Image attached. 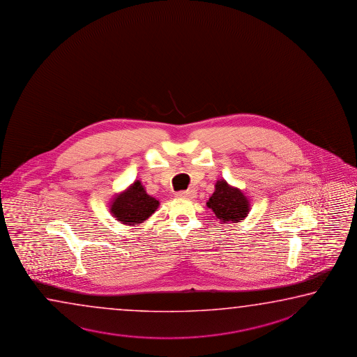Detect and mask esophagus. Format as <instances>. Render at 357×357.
I'll return each mask as SVG.
<instances>
[{"mask_svg": "<svg viewBox=\"0 0 357 357\" xmlns=\"http://www.w3.org/2000/svg\"><path fill=\"white\" fill-rule=\"evenodd\" d=\"M176 197L177 199H194V197H196V192H195L194 190L180 191V192H176Z\"/></svg>", "mask_w": 357, "mask_h": 357, "instance_id": "obj_1", "label": "esophagus"}]
</instances>
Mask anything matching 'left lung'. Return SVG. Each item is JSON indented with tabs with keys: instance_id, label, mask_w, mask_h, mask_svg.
I'll list each match as a JSON object with an SVG mask.
<instances>
[{
	"instance_id": "1",
	"label": "left lung",
	"mask_w": 357,
	"mask_h": 357,
	"mask_svg": "<svg viewBox=\"0 0 357 357\" xmlns=\"http://www.w3.org/2000/svg\"><path fill=\"white\" fill-rule=\"evenodd\" d=\"M207 207L211 208L215 216L222 224L241 222L248 218L250 202L240 188H234L225 180H218L215 185V192L207 201Z\"/></svg>"
}]
</instances>
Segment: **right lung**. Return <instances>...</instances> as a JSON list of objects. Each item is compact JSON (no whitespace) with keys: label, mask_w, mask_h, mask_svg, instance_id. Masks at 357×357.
Returning <instances> with one entry per match:
<instances>
[{"label":"right lung","mask_w":357,"mask_h":357,"mask_svg":"<svg viewBox=\"0 0 357 357\" xmlns=\"http://www.w3.org/2000/svg\"><path fill=\"white\" fill-rule=\"evenodd\" d=\"M160 206L158 199L146 192L141 181L131 183L120 194H116L109 202V212L121 224L133 226L142 224Z\"/></svg>","instance_id":"obj_1"}]
</instances>
